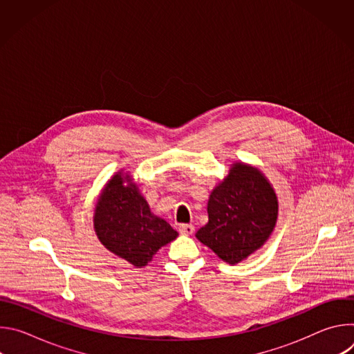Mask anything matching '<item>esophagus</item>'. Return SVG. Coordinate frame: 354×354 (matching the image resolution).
<instances>
[{
  "mask_svg": "<svg viewBox=\"0 0 354 354\" xmlns=\"http://www.w3.org/2000/svg\"><path fill=\"white\" fill-rule=\"evenodd\" d=\"M194 231V227L192 224H180L179 225V232L182 235H192Z\"/></svg>",
  "mask_w": 354,
  "mask_h": 354,
  "instance_id": "obj_1",
  "label": "esophagus"
}]
</instances>
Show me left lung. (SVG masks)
<instances>
[{
    "mask_svg": "<svg viewBox=\"0 0 354 354\" xmlns=\"http://www.w3.org/2000/svg\"><path fill=\"white\" fill-rule=\"evenodd\" d=\"M207 214L209 223L196 232V238L221 261L236 265L261 249L272 235L279 200L261 169L236 161L212 190Z\"/></svg>",
    "mask_w": 354,
    "mask_h": 354,
    "instance_id": "left-lung-1",
    "label": "left lung"
}]
</instances>
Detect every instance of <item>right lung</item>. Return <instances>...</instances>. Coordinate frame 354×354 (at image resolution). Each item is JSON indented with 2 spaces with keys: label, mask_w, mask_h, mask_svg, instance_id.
I'll use <instances>...</instances> for the list:
<instances>
[{
  "label": "right lung",
  "mask_w": 354,
  "mask_h": 354,
  "mask_svg": "<svg viewBox=\"0 0 354 354\" xmlns=\"http://www.w3.org/2000/svg\"><path fill=\"white\" fill-rule=\"evenodd\" d=\"M93 230L108 250L134 268H144L178 232L151 212L133 176L118 171L100 190Z\"/></svg>",
  "instance_id": "right-lung-1"
}]
</instances>
